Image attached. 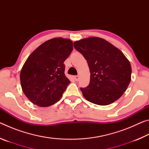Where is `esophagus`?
<instances>
[{"instance_id":"obj_1","label":"esophagus","mask_w":149,"mask_h":149,"mask_svg":"<svg viewBox=\"0 0 149 149\" xmlns=\"http://www.w3.org/2000/svg\"><path fill=\"white\" fill-rule=\"evenodd\" d=\"M74 79H75V81H79V75H75V76H74Z\"/></svg>"}]
</instances>
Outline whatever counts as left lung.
<instances>
[{
  "instance_id": "8db88e82",
  "label": "left lung",
  "mask_w": 149,
  "mask_h": 149,
  "mask_svg": "<svg viewBox=\"0 0 149 149\" xmlns=\"http://www.w3.org/2000/svg\"><path fill=\"white\" fill-rule=\"evenodd\" d=\"M86 59L91 76L89 85L80 88L88 101L108 105L123 95L129 85L132 67L122 51L106 40L89 37L74 43Z\"/></svg>"
}]
</instances>
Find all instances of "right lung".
Masks as SVG:
<instances>
[{
    "label": "right lung",
    "mask_w": 149,
    "mask_h": 149,
    "mask_svg": "<svg viewBox=\"0 0 149 149\" xmlns=\"http://www.w3.org/2000/svg\"><path fill=\"white\" fill-rule=\"evenodd\" d=\"M73 50L70 39L54 38L35 49L20 73L22 90L34 104L46 107L60 99L70 84L64 62Z\"/></svg>",
    "instance_id": "right-lung-1"
}]
</instances>
